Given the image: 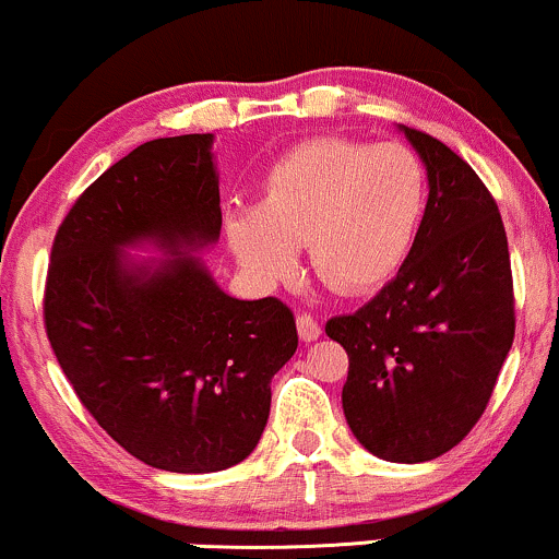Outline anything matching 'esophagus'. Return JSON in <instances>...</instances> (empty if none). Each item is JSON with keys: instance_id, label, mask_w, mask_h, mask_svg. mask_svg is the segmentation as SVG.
<instances>
[{"instance_id": "obj_1", "label": "esophagus", "mask_w": 559, "mask_h": 559, "mask_svg": "<svg viewBox=\"0 0 559 559\" xmlns=\"http://www.w3.org/2000/svg\"><path fill=\"white\" fill-rule=\"evenodd\" d=\"M297 331L302 342H316L318 336H321V323L312 316H308V312H302V316H297Z\"/></svg>"}]
</instances>
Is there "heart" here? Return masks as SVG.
Wrapping results in <instances>:
<instances>
[{"mask_svg": "<svg viewBox=\"0 0 559 559\" xmlns=\"http://www.w3.org/2000/svg\"><path fill=\"white\" fill-rule=\"evenodd\" d=\"M425 212L427 169L406 145L312 138L267 169L260 204L225 212L223 233L257 286L289 281L308 243L323 284L369 294L408 260Z\"/></svg>", "mask_w": 559, "mask_h": 559, "instance_id": "1", "label": "heart"}]
</instances>
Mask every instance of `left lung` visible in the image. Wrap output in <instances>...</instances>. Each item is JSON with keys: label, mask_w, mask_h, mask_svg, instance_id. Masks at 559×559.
Segmentation results:
<instances>
[{"label": "left lung", "mask_w": 559, "mask_h": 559, "mask_svg": "<svg viewBox=\"0 0 559 559\" xmlns=\"http://www.w3.org/2000/svg\"><path fill=\"white\" fill-rule=\"evenodd\" d=\"M427 169V212L408 260L369 305L326 323L347 349L342 408L373 456L419 464L480 419L514 340L504 223L449 145L397 127Z\"/></svg>", "instance_id": "obj_1"}]
</instances>
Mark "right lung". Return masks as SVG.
Instances as JSON below:
<instances>
[{"label":"right lung","mask_w":559,"mask_h":559,"mask_svg":"<svg viewBox=\"0 0 559 559\" xmlns=\"http://www.w3.org/2000/svg\"><path fill=\"white\" fill-rule=\"evenodd\" d=\"M212 145L151 140L103 171L58 228L45 294L47 336L84 408L134 459L182 475L257 449L270 379L297 349L281 299L230 297L199 257L223 228Z\"/></svg>","instance_id":"1"}]
</instances>
